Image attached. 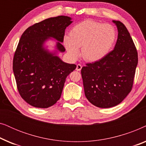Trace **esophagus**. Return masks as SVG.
<instances>
[{
	"label": "esophagus",
	"instance_id": "obj_1",
	"mask_svg": "<svg viewBox=\"0 0 146 146\" xmlns=\"http://www.w3.org/2000/svg\"><path fill=\"white\" fill-rule=\"evenodd\" d=\"M81 69H82V65L80 64H77L76 68V70L77 71H80Z\"/></svg>",
	"mask_w": 146,
	"mask_h": 146
}]
</instances>
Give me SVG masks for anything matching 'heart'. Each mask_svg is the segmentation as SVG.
I'll return each mask as SVG.
<instances>
[{
  "label": "heart",
  "mask_w": 146,
  "mask_h": 146,
  "mask_svg": "<svg viewBox=\"0 0 146 146\" xmlns=\"http://www.w3.org/2000/svg\"><path fill=\"white\" fill-rule=\"evenodd\" d=\"M116 33L108 24L87 20L74 26L70 37L64 38V44L69 55L76 58L79 55L85 60L96 62L105 56L114 43Z\"/></svg>",
  "instance_id": "b5f03b06"
}]
</instances>
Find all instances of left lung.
<instances>
[{
  "instance_id": "left-lung-1",
  "label": "left lung",
  "mask_w": 146,
  "mask_h": 146,
  "mask_svg": "<svg viewBox=\"0 0 146 146\" xmlns=\"http://www.w3.org/2000/svg\"><path fill=\"white\" fill-rule=\"evenodd\" d=\"M113 22L118 31L114 49L81 70L86 97L102 108L117 106L130 92L138 62L136 48L126 27L120 21Z\"/></svg>"
}]
</instances>
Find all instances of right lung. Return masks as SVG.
I'll list each match as a JSON object with an SVG mask.
<instances>
[{
  "mask_svg": "<svg viewBox=\"0 0 146 146\" xmlns=\"http://www.w3.org/2000/svg\"><path fill=\"white\" fill-rule=\"evenodd\" d=\"M72 23L66 16L49 18L31 26L21 36L14 55L13 72L20 95L32 106L46 108L56 103L66 78L76 68L43 47L52 37L59 41L57 50L64 52L61 42Z\"/></svg>",
  "mask_w": 146,
  "mask_h": 146,
  "instance_id": "add662e5",
  "label": "right lung"
}]
</instances>
